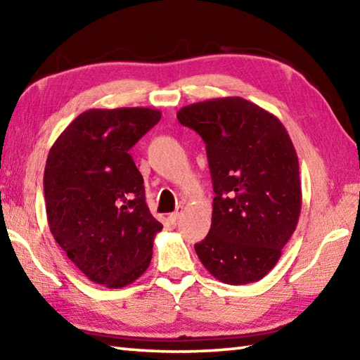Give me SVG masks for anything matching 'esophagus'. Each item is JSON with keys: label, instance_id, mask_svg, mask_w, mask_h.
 I'll return each instance as SVG.
<instances>
[{"label": "esophagus", "instance_id": "1", "mask_svg": "<svg viewBox=\"0 0 360 360\" xmlns=\"http://www.w3.org/2000/svg\"><path fill=\"white\" fill-rule=\"evenodd\" d=\"M181 214H182V211L181 210H176L174 212H172V214H169V221H172L173 224L178 222V219L181 217Z\"/></svg>", "mask_w": 360, "mask_h": 360}]
</instances>
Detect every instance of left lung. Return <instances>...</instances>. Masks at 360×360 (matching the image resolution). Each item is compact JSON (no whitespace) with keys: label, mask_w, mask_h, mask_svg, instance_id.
Instances as JSON below:
<instances>
[{"label":"left lung","mask_w":360,"mask_h":360,"mask_svg":"<svg viewBox=\"0 0 360 360\" xmlns=\"http://www.w3.org/2000/svg\"><path fill=\"white\" fill-rule=\"evenodd\" d=\"M178 120L206 144L212 188L210 233L195 245L219 281L255 283L281 257L302 210L298 158L284 125L240 96L193 103Z\"/></svg>","instance_id":"8db88e82"}]
</instances>
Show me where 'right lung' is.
<instances>
[{"instance_id":"1","label":"right lung","mask_w":360,"mask_h":360,"mask_svg":"<svg viewBox=\"0 0 360 360\" xmlns=\"http://www.w3.org/2000/svg\"><path fill=\"white\" fill-rule=\"evenodd\" d=\"M162 112L150 108L89 109L53 143L44 169L53 238L90 281L119 289L143 275L163 225L146 205L130 149Z\"/></svg>"}]
</instances>
